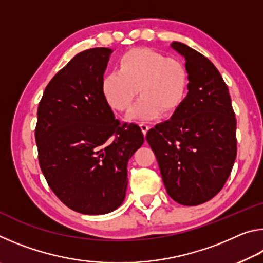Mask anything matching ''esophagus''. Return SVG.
Wrapping results in <instances>:
<instances>
[{
    "mask_svg": "<svg viewBox=\"0 0 263 263\" xmlns=\"http://www.w3.org/2000/svg\"><path fill=\"white\" fill-rule=\"evenodd\" d=\"M139 126L141 128V132L144 133V135H146V133H147V131L149 130V126L147 125V124H145V123H140Z\"/></svg>",
    "mask_w": 263,
    "mask_h": 263,
    "instance_id": "34e87169",
    "label": "esophagus"
}]
</instances>
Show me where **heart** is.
I'll return each mask as SVG.
<instances>
[{"mask_svg": "<svg viewBox=\"0 0 263 263\" xmlns=\"http://www.w3.org/2000/svg\"><path fill=\"white\" fill-rule=\"evenodd\" d=\"M186 88L188 74L180 60L141 47L124 53L118 70L105 74L102 80L104 99L115 110L130 109L140 91L142 95L130 114V119L136 121L175 112L183 103Z\"/></svg>", "mask_w": 263, "mask_h": 263, "instance_id": "obj_1", "label": "heart"}]
</instances>
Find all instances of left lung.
<instances>
[{
    "mask_svg": "<svg viewBox=\"0 0 263 263\" xmlns=\"http://www.w3.org/2000/svg\"><path fill=\"white\" fill-rule=\"evenodd\" d=\"M185 59L188 94L169 121L147 132L168 195L199 205L219 193L237 157V121L229 88L215 65L185 44L173 42Z\"/></svg>",
    "mask_w": 263,
    "mask_h": 263,
    "instance_id": "1",
    "label": "left lung"
}]
</instances>
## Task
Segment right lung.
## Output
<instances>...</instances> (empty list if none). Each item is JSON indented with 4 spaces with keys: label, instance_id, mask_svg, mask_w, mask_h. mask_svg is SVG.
Instances as JSON below:
<instances>
[{
    "label": "right lung",
    "instance_id": "obj_1",
    "mask_svg": "<svg viewBox=\"0 0 263 263\" xmlns=\"http://www.w3.org/2000/svg\"><path fill=\"white\" fill-rule=\"evenodd\" d=\"M111 53L96 47L75 55L47 84L38 106L39 166L57 197L83 215L121 206L128 159L144 144L140 127L121 125L102 92Z\"/></svg>",
    "mask_w": 263,
    "mask_h": 263
}]
</instances>
